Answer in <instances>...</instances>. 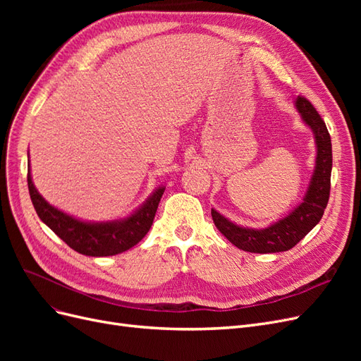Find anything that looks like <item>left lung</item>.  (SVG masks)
Listing matches in <instances>:
<instances>
[{
	"label": "left lung",
	"instance_id": "8db88e82",
	"mask_svg": "<svg viewBox=\"0 0 361 361\" xmlns=\"http://www.w3.org/2000/svg\"><path fill=\"white\" fill-rule=\"evenodd\" d=\"M295 110L298 111L302 123L312 129L316 146L314 169L301 203L295 206L288 215L264 228L239 226L218 211H211L218 231L233 245L250 253H279L297 245L321 221L330 199L333 154L329 129L305 97L298 96L295 99Z\"/></svg>",
	"mask_w": 361,
	"mask_h": 361
}]
</instances>
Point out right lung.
Returning <instances> with one entry per match:
<instances>
[{
  "label": "right lung",
  "instance_id": "right-lung-1",
  "mask_svg": "<svg viewBox=\"0 0 361 361\" xmlns=\"http://www.w3.org/2000/svg\"><path fill=\"white\" fill-rule=\"evenodd\" d=\"M28 191L40 220L72 250L85 256H114L133 248L146 236L154 223L166 187L161 185L134 212L110 221H85L49 204L36 190L28 164Z\"/></svg>",
  "mask_w": 361,
  "mask_h": 361
}]
</instances>
